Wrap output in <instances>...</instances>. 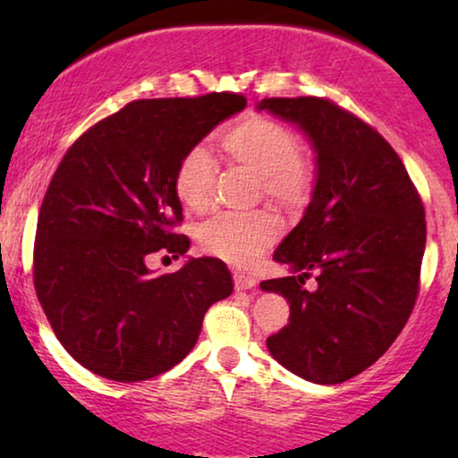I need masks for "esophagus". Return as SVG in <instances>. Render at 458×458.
Masks as SVG:
<instances>
[{"label": "esophagus", "mask_w": 458, "mask_h": 458, "mask_svg": "<svg viewBox=\"0 0 458 458\" xmlns=\"http://www.w3.org/2000/svg\"><path fill=\"white\" fill-rule=\"evenodd\" d=\"M233 281L237 290H252L256 285V279L252 275H246V273H233Z\"/></svg>", "instance_id": "esophagus-1"}]
</instances>
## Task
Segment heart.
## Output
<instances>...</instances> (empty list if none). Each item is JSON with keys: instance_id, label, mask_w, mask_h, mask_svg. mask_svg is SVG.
Segmentation results:
<instances>
[{"instance_id": "b5f03b06", "label": "heart", "mask_w": 458, "mask_h": 458, "mask_svg": "<svg viewBox=\"0 0 458 458\" xmlns=\"http://www.w3.org/2000/svg\"><path fill=\"white\" fill-rule=\"evenodd\" d=\"M221 148L233 166L259 174L267 198L298 210L315 190V168L298 152V137L273 118L252 114L242 118L221 135ZM218 179L216 160L204 146L191 148L174 173V191L193 212L210 208ZM279 233L277 216L267 210L237 215L223 212L199 227L202 246L218 259L248 267L271 246Z\"/></svg>"}]
</instances>
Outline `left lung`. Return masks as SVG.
Returning a JSON list of instances; mask_svg holds the SVG:
<instances>
[{"mask_svg": "<svg viewBox=\"0 0 458 458\" xmlns=\"http://www.w3.org/2000/svg\"><path fill=\"white\" fill-rule=\"evenodd\" d=\"M315 152L304 216L275 250L290 277L262 292L290 302V323L267 340L279 365L334 386L371 367L409 321L425 252L423 202L403 160L373 127L323 98H265ZM317 270L318 290L303 279Z\"/></svg>", "mask_w": 458, "mask_h": 458, "instance_id": "obj_1", "label": "left lung"}]
</instances>
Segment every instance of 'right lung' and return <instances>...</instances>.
I'll list each match as a JSON object with an SVG mask.
<instances>
[{
    "instance_id": "1",
    "label": "right lung",
    "mask_w": 458,
    "mask_h": 458,
    "mask_svg": "<svg viewBox=\"0 0 458 458\" xmlns=\"http://www.w3.org/2000/svg\"><path fill=\"white\" fill-rule=\"evenodd\" d=\"M246 108L237 93L137 99L79 137L43 198L35 290L66 352L131 384L168 371L196 346L206 310L231 296L227 265L202 256L154 275L149 254L190 250L174 233L181 158Z\"/></svg>"
}]
</instances>
